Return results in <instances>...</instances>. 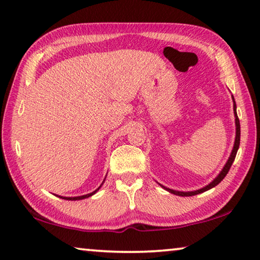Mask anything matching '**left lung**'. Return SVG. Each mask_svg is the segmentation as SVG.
<instances>
[{
	"mask_svg": "<svg viewBox=\"0 0 260 260\" xmlns=\"http://www.w3.org/2000/svg\"><path fill=\"white\" fill-rule=\"evenodd\" d=\"M232 99H234V96H232ZM234 111H235V120H236V139H235V145H234V149H232L231 155L229 157V160H228L226 165L224 166V168L222 172L219 173V175L216 177V179L211 182L210 184H208L207 187H204L202 189H200V190H195V191H189V192H184V191H176V190H172V189H168L164 187V185H161L162 188L167 189L169 192L174 193V195H177V196H193V195H197V193H201V192H204L209 190V189L214 188L215 185H217L219 183L220 181H222L224 177L226 176V174L229 173V170L231 168L232 164H234L235 161V157H236V154H237V150L239 148V142H241V123H239V119H238V115H237V112H236V103H235V99H234Z\"/></svg>",
	"mask_w": 260,
	"mask_h": 260,
	"instance_id": "obj_1",
	"label": "left lung"
}]
</instances>
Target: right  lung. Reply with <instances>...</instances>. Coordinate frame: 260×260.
Returning a JSON list of instances; mask_svg holds the SVG:
<instances>
[{
  "label": "right lung",
  "instance_id": "add662e5",
  "mask_svg": "<svg viewBox=\"0 0 260 260\" xmlns=\"http://www.w3.org/2000/svg\"><path fill=\"white\" fill-rule=\"evenodd\" d=\"M100 187H102V185H100ZM99 187V188H100ZM99 188L96 189V190H94L93 192H91V193H87V195H83V196H77V197H60V199H65V200H69V201H77V200H84V199H87V197H90V196H92L93 193H95L96 191L99 190Z\"/></svg>",
  "mask_w": 260,
  "mask_h": 260
}]
</instances>
